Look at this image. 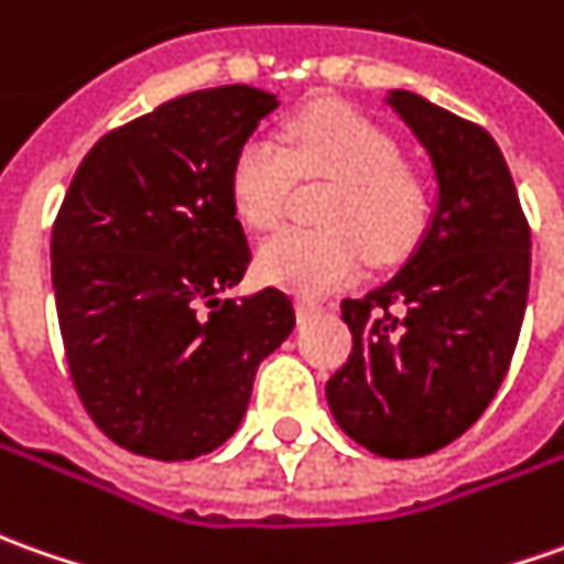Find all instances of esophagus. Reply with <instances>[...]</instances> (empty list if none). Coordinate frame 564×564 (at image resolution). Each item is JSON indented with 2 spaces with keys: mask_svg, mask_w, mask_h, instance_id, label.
I'll use <instances>...</instances> for the list:
<instances>
[{
  "mask_svg": "<svg viewBox=\"0 0 564 564\" xmlns=\"http://www.w3.org/2000/svg\"><path fill=\"white\" fill-rule=\"evenodd\" d=\"M296 312H299V317H308V314L321 312V299L296 296Z\"/></svg>",
  "mask_w": 564,
  "mask_h": 564,
  "instance_id": "obj_1",
  "label": "esophagus"
}]
</instances>
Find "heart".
I'll list each match as a JSON object with an SVG mask.
<instances>
[{
  "instance_id": "heart-1",
  "label": "heart",
  "mask_w": 564,
  "mask_h": 564,
  "mask_svg": "<svg viewBox=\"0 0 564 564\" xmlns=\"http://www.w3.org/2000/svg\"><path fill=\"white\" fill-rule=\"evenodd\" d=\"M302 178H333L321 203V228H283L259 247V271L271 283L317 293L351 281L364 265H392L416 247L429 197L401 148L364 113L314 105L283 126V148L250 135L231 160L228 197L250 228L268 231L286 213Z\"/></svg>"
}]
</instances>
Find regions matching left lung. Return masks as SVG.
Here are the masks:
<instances>
[{
	"label": "left lung",
	"mask_w": 564,
	"mask_h": 564,
	"mask_svg": "<svg viewBox=\"0 0 564 564\" xmlns=\"http://www.w3.org/2000/svg\"><path fill=\"white\" fill-rule=\"evenodd\" d=\"M386 105L429 151L438 203L392 281L343 302L351 355L327 382V401L348 438L408 459L459 438L507 377L531 231L507 160L481 126L404 89Z\"/></svg>",
	"instance_id": "obj_1"
}]
</instances>
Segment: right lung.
<instances>
[{"instance_id":"1","label":"right lung","mask_w":564,"mask_h":564,"mask_svg":"<svg viewBox=\"0 0 564 564\" xmlns=\"http://www.w3.org/2000/svg\"><path fill=\"white\" fill-rule=\"evenodd\" d=\"M278 98L218 86L107 132L52 228V286L73 389L132 454L194 459L240 426L259 364L296 327L278 286L221 299L250 247L228 197L237 148Z\"/></svg>"}]
</instances>
